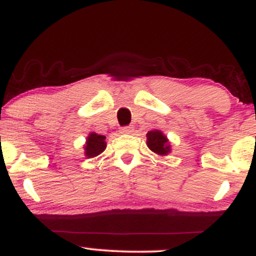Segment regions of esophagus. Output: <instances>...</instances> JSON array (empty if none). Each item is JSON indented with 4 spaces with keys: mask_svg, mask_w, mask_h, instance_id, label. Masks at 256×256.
Here are the masks:
<instances>
[{
    "mask_svg": "<svg viewBox=\"0 0 256 256\" xmlns=\"http://www.w3.org/2000/svg\"><path fill=\"white\" fill-rule=\"evenodd\" d=\"M132 131H134L132 126H124V128H120V134H131Z\"/></svg>",
    "mask_w": 256,
    "mask_h": 256,
    "instance_id": "obj_1",
    "label": "esophagus"
}]
</instances>
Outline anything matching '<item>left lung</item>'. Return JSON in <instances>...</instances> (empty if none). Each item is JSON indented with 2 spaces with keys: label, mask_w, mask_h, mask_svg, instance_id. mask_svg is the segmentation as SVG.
I'll return each instance as SVG.
<instances>
[{
  "label": "left lung",
  "mask_w": 256,
  "mask_h": 256,
  "mask_svg": "<svg viewBox=\"0 0 256 256\" xmlns=\"http://www.w3.org/2000/svg\"><path fill=\"white\" fill-rule=\"evenodd\" d=\"M146 144H148L150 150L156 152L158 155H167L171 152L166 136H164L162 132L158 130L149 131L146 134Z\"/></svg>",
  "instance_id": "1"
}]
</instances>
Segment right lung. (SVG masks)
<instances>
[{"label": "right lung", "mask_w": 256, "mask_h": 256, "mask_svg": "<svg viewBox=\"0 0 256 256\" xmlns=\"http://www.w3.org/2000/svg\"><path fill=\"white\" fill-rule=\"evenodd\" d=\"M106 137L102 134H98L95 132L89 134L86 140V146H85V155L88 158L98 156L106 149Z\"/></svg>", "instance_id": "obj_1"}]
</instances>
